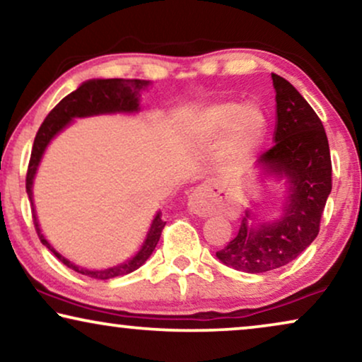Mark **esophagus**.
<instances>
[{
	"instance_id": "obj_1",
	"label": "esophagus",
	"mask_w": 362,
	"mask_h": 362,
	"mask_svg": "<svg viewBox=\"0 0 362 362\" xmlns=\"http://www.w3.org/2000/svg\"><path fill=\"white\" fill-rule=\"evenodd\" d=\"M187 207H189L191 214L207 217L214 214L216 211L229 209V197L221 182H204L191 192Z\"/></svg>"
}]
</instances>
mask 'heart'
I'll return each instance as SVG.
<instances>
[{
	"label": "heart",
	"mask_w": 362,
	"mask_h": 362,
	"mask_svg": "<svg viewBox=\"0 0 362 362\" xmlns=\"http://www.w3.org/2000/svg\"><path fill=\"white\" fill-rule=\"evenodd\" d=\"M267 132V117L257 103L221 102L207 107L189 127L192 140L214 143L224 135L219 150L221 165L239 166L262 146Z\"/></svg>",
	"instance_id": "obj_1"
}]
</instances>
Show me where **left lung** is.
Masks as SVG:
<instances>
[{"mask_svg":"<svg viewBox=\"0 0 362 362\" xmlns=\"http://www.w3.org/2000/svg\"><path fill=\"white\" fill-rule=\"evenodd\" d=\"M276 118L274 146L255 161L260 181L284 185L281 211L259 219L245 211L239 232L216 252L222 264L247 274H264L295 260L320 232L331 192V155L323 123L301 93L284 77L272 74Z\"/></svg>","mask_w":362,"mask_h":362,"instance_id":"1","label":"left lung"}]
</instances>
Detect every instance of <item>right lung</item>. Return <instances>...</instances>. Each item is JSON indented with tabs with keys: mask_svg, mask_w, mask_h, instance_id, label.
Segmentation results:
<instances>
[{
	"mask_svg": "<svg viewBox=\"0 0 362 362\" xmlns=\"http://www.w3.org/2000/svg\"><path fill=\"white\" fill-rule=\"evenodd\" d=\"M151 86L150 81H140V78H90V81L82 82L76 90L64 97L56 107L52 108L51 113L46 117V120L39 128L36 138H34V145L31 151V161H29L28 176H26V192L29 196L33 206V219L34 226H36V232L41 239L42 245H46L64 265L69 269L76 270L77 274L87 275L90 279L97 280H108L115 279V276L127 275L135 272L136 269L145 264L150 259V255L155 250L161 237V230L166 222L161 219V212L158 211L156 216L153 217L150 229L146 232L145 240L140 249L133 254L130 259L122 262V264L112 265L108 269H86V267L74 264L64 257L62 254L54 249L51 242L44 237L41 226H39L36 209H34V196H33V186L34 177L37 175L39 165H41L44 153H46L47 146L56 138L59 133L66 130L76 118H87V117H97V115H115V113H132L140 112V97L141 92L146 90Z\"/></svg>",
	"mask_w": 362,
	"mask_h": 362,
	"instance_id": "right-lung-1",
	"label": "right lung"
}]
</instances>
